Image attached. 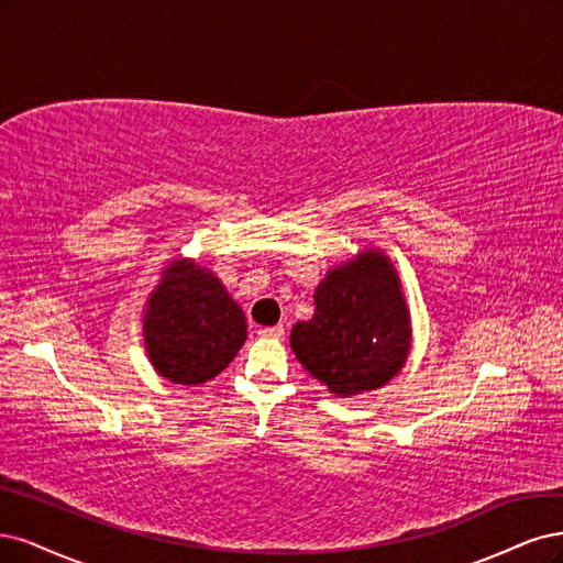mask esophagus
Instances as JSON below:
<instances>
[{
  "label": "esophagus",
  "mask_w": 563,
  "mask_h": 563,
  "mask_svg": "<svg viewBox=\"0 0 563 563\" xmlns=\"http://www.w3.org/2000/svg\"><path fill=\"white\" fill-rule=\"evenodd\" d=\"M257 334H260V339H280L285 334V330L278 324V328H260Z\"/></svg>",
  "instance_id": "esophagus-1"
}]
</instances>
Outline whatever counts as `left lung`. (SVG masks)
<instances>
[{"label":"left lung","mask_w":563,"mask_h":563,"mask_svg":"<svg viewBox=\"0 0 563 563\" xmlns=\"http://www.w3.org/2000/svg\"><path fill=\"white\" fill-rule=\"evenodd\" d=\"M316 316L297 322L289 346L301 365L341 397L376 390L405 365L409 311L390 262L367 252L330 271L316 289Z\"/></svg>","instance_id":"1"}]
</instances>
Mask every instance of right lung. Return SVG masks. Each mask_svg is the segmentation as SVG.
<instances>
[{
    "label": "right lung",
    "instance_id": "1",
    "mask_svg": "<svg viewBox=\"0 0 563 563\" xmlns=\"http://www.w3.org/2000/svg\"><path fill=\"white\" fill-rule=\"evenodd\" d=\"M245 316L220 278L187 260L173 262L150 299L144 343L173 384L198 386L220 374L245 341Z\"/></svg>",
    "mask_w": 563,
    "mask_h": 563
}]
</instances>
